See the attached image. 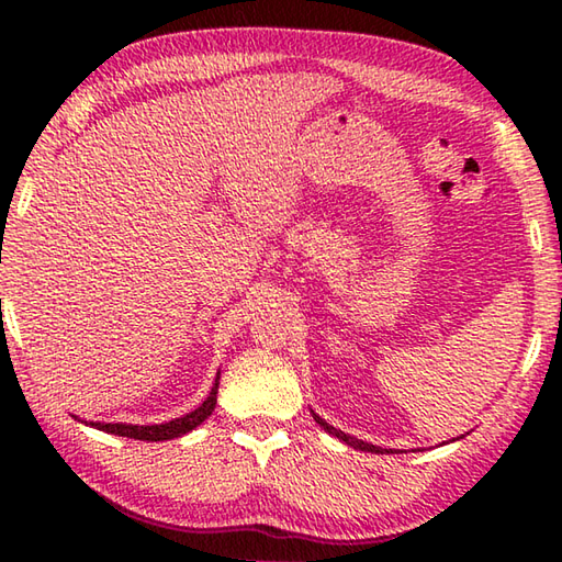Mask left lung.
I'll list each match as a JSON object with an SVG mask.
<instances>
[{
    "label": "left lung",
    "mask_w": 562,
    "mask_h": 562,
    "mask_svg": "<svg viewBox=\"0 0 562 562\" xmlns=\"http://www.w3.org/2000/svg\"><path fill=\"white\" fill-rule=\"evenodd\" d=\"M312 418H315V422H317V424L322 426V429H325L327 434H331V436H335V439H339V441H345L347 446H351V449H357V451H369V453H396V449H382V446L367 443V441H361V439H355V436H349V434H345V431L335 429V426L327 424L325 418L317 416L315 412H312ZM461 439H463V436H461Z\"/></svg>",
    "instance_id": "left-lung-1"
}]
</instances>
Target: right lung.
Masks as SVG:
<instances>
[{"mask_svg": "<svg viewBox=\"0 0 562 562\" xmlns=\"http://www.w3.org/2000/svg\"><path fill=\"white\" fill-rule=\"evenodd\" d=\"M217 384H221V372L215 376V384L211 389V394H207L205 402L193 408V412H188L183 416L173 418V422H166V424H150V426H138V424H106V422H81L91 426V429H99V431H106L113 436H126V439H136V441H170V439H178V436H183L188 431H193L201 426L207 416L213 414L215 402H217ZM79 418V416H74Z\"/></svg>", "mask_w": 562, "mask_h": 562, "instance_id": "1", "label": "right lung"}]
</instances>
